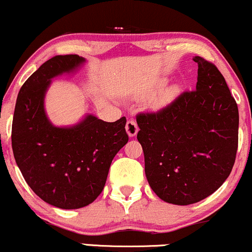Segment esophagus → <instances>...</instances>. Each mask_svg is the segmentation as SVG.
I'll return each mask as SVG.
<instances>
[{"label":"esophagus","instance_id":"1","mask_svg":"<svg viewBox=\"0 0 252 252\" xmlns=\"http://www.w3.org/2000/svg\"><path fill=\"white\" fill-rule=\"evenodd\" d=\"M137 130H139V127H137L136 123L134 122V120H128V122L126 123V132L128 134L129 137H133L136 135Z\"/></svg>","mask_w":252,"mask_h":252}]
</instances>
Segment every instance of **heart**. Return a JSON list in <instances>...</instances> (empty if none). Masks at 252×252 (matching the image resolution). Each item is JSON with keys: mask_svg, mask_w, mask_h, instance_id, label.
Segmentation results:
<instances>
[{"mask_svg": "<svg viewBox=\"0 0 252 252\" xmlns=\"http://www.w3.org/2000/svg\"><path fill=\"white\" fill-rule=\"evenodd\" d=\"M166 80H165V79H163V80H160V82H159V87L161 88V87H164L165 85H166ZM177 87H171L170 89H167L166 92H165V94L163 95V97L165 98V99H170V98H172V97H174L175 95H177Z\"/></svg>", "mask_w": 252, "mask_h": 252, "instance_id": "obj_1", "label": "heart"}]
</instances>
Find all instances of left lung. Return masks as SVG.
<instances>
[{
	"label": "left lung",
	"mask_w": 252,
	"mask_h": 252,
	"mask_svg": "<svg viewBox=\"0 0 252 252\" xmlns=\"http://www.w3.org/2000/svg\"><path fill=\"white\" fill-rule=\"evenodd\" d=\"M192 60L196 91L136 116L147 180L158 197L175 205L213 194L232 172L239 142V109L225 78L204 58Z\"/></svg>",
	"instance_id": "left-lung-1"
}]
</instances>
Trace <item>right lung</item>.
Wrapping results in <instances>:
<instances>
[{"mask_svg": "<svg viewBox=\"0 0 252 252\" xmlns=\"http://www.w3.org/2000/svg\"><path fill=\"white\" fill-rule=\"evenodd\" d=\"M85 62L78 55H58L41 65L20 88L12 120L13 156L27 185L48 204L65 210L97 198L112 159L128 141L125 117L108 123L87 115L67 127L48 119L44 96L51 79Z\"/></svg>", "mask_w": 252, "mask_h": 252, "instance_id": "obj_1", "label": "right lung"}]
</instances>
